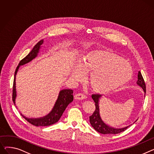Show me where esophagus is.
I'll use <instances>...</instances> for the list:
<instances>
[{
	"label": "esophagus",
	"instance_id": "34e87169",
	"mask_svg": "<svg viewBox=\"0 0 154 154\" xmlns=\"http://www.w3.org/2000/svg\"><path fill=\"white\" fill-rule=\"evenodd\" d=\"M74 98L76 100H83L87 98L86 95L83 94H81V93H79V94H76L74 95Z\"/></svg>",
	"mask_w": 154,
	"mask_h": 154
}]
</instances>
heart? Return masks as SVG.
I'll return each instance as SVG.
<instances>
[{
	"mask_svg": "<svg viewBox=\"0 0 154 154\" xmlns=\"http://www.w3.org/2000/svg\"><path fill=\"white\" fill-rule=\"evenodd\" d=\"M80 67L90 72L88 83L94 91L106 93L124 85L132 77L129 64L118 55L106 51H97L84 56ZM77 69L71 72V78L77 80L82 76Z\"/></svg>",
	"mask_w": 154,
	"mask_h": 154,
	"instance_id": "b5f03b06",
	"label": "heart"
}]
</instances>
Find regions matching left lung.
<instances>
[{"label": "left lung", "mask_w": 154, "mask_h": 154, "mask_svg": "<svg viewBox=\"0 0 154 154\" xmlns=\"http://www.w3.org/2000/svg\"><path fill=\"white\" fill-rule=\"evenodd\" d=\"M137 84L139 85L144 90V93L146 92V86L144 79L141 74V72L139 71L138 72L137 75ZM101 95L99 94L92 95L91 98L94 100L95 103V110L94 112L93 115L90 116V122L95 130L97 132L103 134H116L120 133L122 131H125L129 126L123 128H115L109 126L106 124H105L103 121L101 119L100 115V111H99V99Z\"/></svg>", "instance_id": "obj_1"}]
</instances>
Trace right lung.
Returning a JSON list of instances; mask_svg holds the SVG:
<instances>
[{
  "label": "right lung",
  "mask_w": 154,
  "mask_h": 154,
  "mask_svg": "<svg viewBox=\"0 0 154 154\" xmlns=\"http://www.w3.org/2000/svg\"><path fill=\"white\" fill-rule=\"evenodd\" d=\"M43 43V40H41L33 47V49L30 51V53L23 59L20 60V62L17 66L14 75V80L13 84V90H12V100L14 103L15 105V100L16 98V87H15V78L17 71L19 69L20 66L29 63V61L32 60L33 59L35 58L38 53L39 52V49L40 48V46ZM73 90L70 89H65L60 91L59 95L58 96L57 100L56 102V104L49 113L46 116L38 119H32V118H27L23 116H22L29 123L32 124L35 126H47L52 125L56 122H57L59 119L60 118L61 116L63 115L64 111H65L66 107L68 105L71 103L74 100L73 97Z\"/></svg>",
  "instance_id": "add662e5"
}]
</instances>
